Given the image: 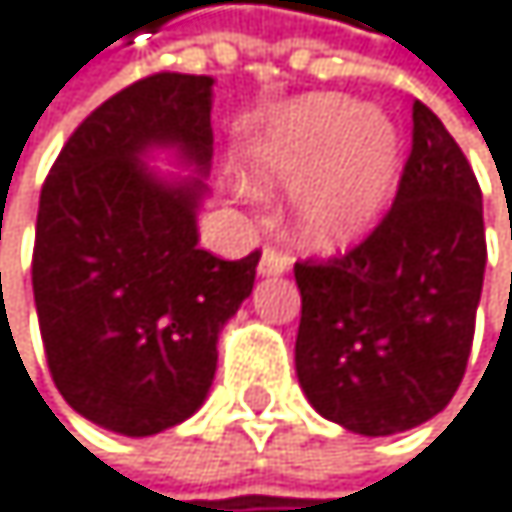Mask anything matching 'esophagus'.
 <instances>
[{
	"instance_id": "esophagus-1",
	"label": "esophagus",
	"mask_w": 512,
	"mask_h": 512,
	"mask_svg": "<svg viewBox=\"0 0 512 512\" xmlns=\"http://www.w3.org/2000/svg\"><path fill=\"white\" fill-rule=\"evenodd\" d=\"M288 267H291V258H288L285 251H279V248H264L261 264H258V273H261V276H282V273H288Z\"/></svg>"
}]
</instances>
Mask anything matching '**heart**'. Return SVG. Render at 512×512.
<instances>
[{
    "label": "heart",
    "mask_w": 512,
    "mask_h": 512,
    "mask_svg": "<svg viewBox=\"0 0 512 512\" xmlns=\"http://www.w3.org/2000/svg\"><path fill=\"white\" fill-rule=\"evenodd\" d=\"M396 168L393 122L334 94L276 107L242 147V174L251 187H294V233L316 248L344 245L375 224Z\"/></svg>",
    "instance_id": "obj_1"
}]
</instances>
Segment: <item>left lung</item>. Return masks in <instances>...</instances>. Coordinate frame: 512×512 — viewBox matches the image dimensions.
<instances>
[{
  "label": "left lung",
  "mask_w": 512,
  "mask_h": 512,
  "mask_svg": "<svg viewBox=\"0 0 512 512\" xmlns=\"http://www.w3.org/2000/svg\"><path fill=\"white\" fill-rule=\"evenodd\" d=\"M399 190L356 248L298 261L294 368L322 418L359 436L411 430L467 371L485 276L482 190L439 116L415 101Z\"/></svg>",
  "instance_id": "8db88e82"
}]
</instances>
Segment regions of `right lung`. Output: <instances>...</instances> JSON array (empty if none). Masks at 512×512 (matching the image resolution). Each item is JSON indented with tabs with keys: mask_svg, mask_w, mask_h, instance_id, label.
Instances as JSON below:
<instances>
[{
	"mask_svg": "<svg viewBox=\"0 0 512 512\" xmlns=\"http://www.w3.org/2000/svg\"><path fill=\"white\" fill-rule=\"evenodd\" d=\"M211 76L156 73L97 107L54 159L36 218L33 298L54 387L91 424L153 436L187 421L218 368V334L251 294L261 251L199 248L202 178L144 165L211 162Z\"/></svg>",
	"mask_w": 512,
	"mask_h": 512,
	"instance_id": "right-lung-1",
	"label": "right lung"
}]
</instances>
